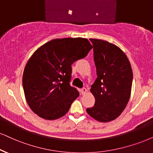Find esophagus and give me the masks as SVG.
<instances>
[{"instance_id": "34e87169", "label": "esophagus", "mask_w": 153, "mask_h": 153, "mask_svg": "<svg viewBox=\"0 0 153 153\" xmlns=\"http://www.w3.org/2000/svg\"><path fill=\"white\" fill-rule=\"evenodd\" d=\"M87 91H88V90H87V89L84 88L81 89L80 92H81V94H85L87 92Z\"/></svg>"}]
</instances>
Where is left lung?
Masks as SVG:
<instances>
[{"label": "left lung", "mask_w": 153, "mask_h": 153, "mask_svg": "<svg viewBox=\"0 0 153 153\" xmlns=\"http://www.w3.org/2000/svg\"><path fill=\"white\" fill-rule=\"evenodd\" d=\"M90 40L97 78L90 89L95 98L94 105L87 112L97 121L109 122L121 115L129 101L132 68L124 52L117 46L101 39Z\"/></svg>", "instance_id": "left-lung-1"}]
</instances>
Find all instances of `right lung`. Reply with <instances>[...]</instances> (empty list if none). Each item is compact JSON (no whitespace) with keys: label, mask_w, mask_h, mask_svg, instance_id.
<instances>
[{"label":"right lung","mask_w":153,"mask_h":153,"mask_svg":"<svg viewBox=\"0 0 153 153\" xmlns=\"http://www.w3.org/2000/svg\"><path fill=\"white\" fill-rule=\"evenodd\" d=\"M92 48L85 38L55 39L32 54L22 77L25 96L32 111L46 120L59 119L68 111L79 96L70 85L71 65Z\"/></svg>","instance_id":"obj_1"}]
</instances>
